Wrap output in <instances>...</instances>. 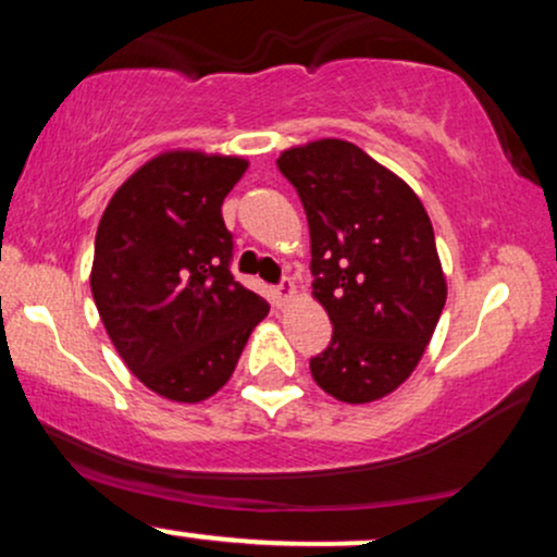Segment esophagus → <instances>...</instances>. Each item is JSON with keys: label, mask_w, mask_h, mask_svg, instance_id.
<instances>
[{"label": "esophagus", "mask_w": 557, "mask_h": 557, "mask_svg": "<svg viewBox=\"0 0 557 557\" xmlns=\"http://www.w3.org/2000/svg\"><path fill=\"white\" fill-rule=\"evenodd\" d=\"M293 293H296V285H293L290 277H285L283 283H280L277 287H274V296H277V300H287L293 298Z\"/></svg>", "instance_id": "34e87169"}]
</instances>
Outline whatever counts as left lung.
Returning a JSON list of instances; mask_svg holds the SVG:
<instances>
[{
	"label": "left lung",
	"instance_id": "8db88e82",
	"mask_svg": "<svg viewBox=\"0 0 557 557\" xmlns=\"http://www.w3.org/2000/svg\"><path fill=\"white\" fill-rule=\"evenodd\" d=\"M304 203L314 296L332 341L311 376L343 403L385 398L411 376L445 306V274L419 196L348 140L283 151Z\"/></svg>",
	"mask_w": 557,
	"mask_h": 557
}]
</instances>
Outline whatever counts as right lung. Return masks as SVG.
<instances>
[{
  "instance_id": "right-lung-1",
  "label": "right lung",
  "mask_w": 557,
  "mask_h": 557,
  "mask_svg": "<svg viewBox=\"0 0 557 557\" xmlns=\"http://www.w3.org/2000/svg\"><path fill=\"white\" fill-rule=\"evenodd\" d=\"M246 168L238 157L170 151L133 172L101 214L94 304L125 367L162 398L214 395L270 311L230 272L222 201Z\"/></svg>"
}]
</instances>
